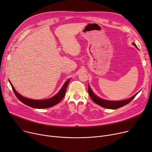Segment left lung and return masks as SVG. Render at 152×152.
Returning <instances> with one entry per match:
<instances>
[{"label":"left lung","mask_w":152,"mask_h":152,"mask_svg":"<svg viewBox=\"0 0 152 152\" xmlns=\"http://www.w3.org/2000/svg\"><path fill=\"white\" fill-rule=\"evenodd\" d=\"M133 45L137 47L136 45H135L134 43H133ZM88 93L90 95L91 98L92 99V100L95 103H97V105H99L102 107H104V108H108V109H117V108H119L120 107H122L127 105V103H129L131 101H132L137 95V94H136L135 95H134V96H132L131 98L127 99V100H122V101L106 100L104 99H102L98 97L97 96H96V95H95L92 91L89 84H88Z\"/></svg>","instance_id":"8db88e82"}]
</instances>
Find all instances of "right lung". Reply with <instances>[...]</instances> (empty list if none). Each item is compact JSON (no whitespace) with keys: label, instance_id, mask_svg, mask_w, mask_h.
Segmentation results:
<instances>
[{"label":"right lung","instance_id":"obj_1","mask_svg":"<svg viewBox=\"0 0 152 152\" xmlns=\"http://www.w3.org/2000/svg\"><path fill=\"white\" fill-rule=\"evenodd\" d=\"M70 81V79H68V81L65 82V83L64 84L63 87H61V89L59 91V92L55 95L54 97L50 98V99H48L45 100H33V99H29L27 98H25L23 97L22 95L19 94L17 91H15L14 89V87H13L12 84L10 83V85L12 87L13 91L14 92V94H15L16 96L18 98V99L21 101L22 103H23L24 104H25L29 107H33L34 108H39V109H42V108H49L52 106L55 105L56 104L58 103L64 97L66 93V88L68 84H69Z\"/></svg>","mask_w":152,"mask_h":152}]
</instances>
